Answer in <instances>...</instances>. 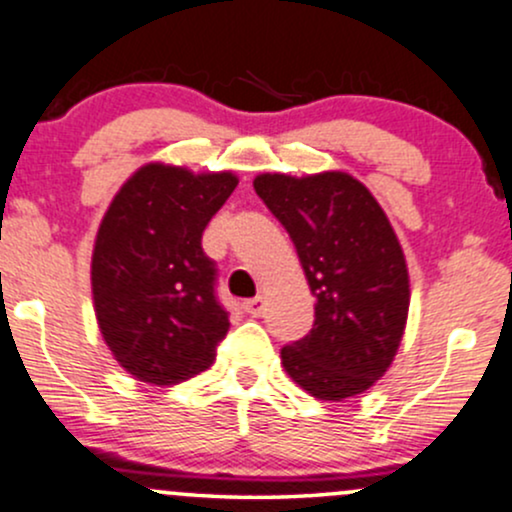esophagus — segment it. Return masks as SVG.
I'll use <instances>...</instances> for the list:
<instances>
[{"instance_id":"1","label":"esophagus","mask_w":512,"mask_h":512,"mask_svg":"<svg viewBox=\"0 0 512 512\" xmlns=\"http://www.w3.org/2000/svg\"><path fill=\"white\" fill-rule=\"evenodd\" d=\"M243 308L248 315L260 317V315H264V310H267V301H264L262 296H255V298H250V301H245Z\"/></svg>"}]
</instances>
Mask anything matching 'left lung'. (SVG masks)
<instances>
[{"label": "left lung", "mask_w": 512, "mask_h": 512, "mask_svg": "<svg viewBox=\"0 0 512 512\" xmlns=\"http://www.w3.org/2000/svg\"><path fill=\"white\" fill-rule=\"evenodd\" d=\"M255 192L289 231L315 296L313 330L281 349L293 383L327 402L383 378L409 313L404 252L375 197L346 173H264Z\"/></svg>", "instance_id": "8db88e82"}]
</instances>
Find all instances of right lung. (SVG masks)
I'll list each match as a JSON object with an SVG mask.
<instances>
[{
    "mask_svg": "<svg viewBox=\"0 0 512 512\" xmlns=\"http://www.w3.org/2000/svg\"><path fill=\"white\" fill-rule=\"evenodd\" d=\"M238 178L149 163L105 211L91 260L105 344L142 383L178 385L214 363L228 313L202 233Z\"/></svg>",
    "mask_w": 512,
    "mask_h": 512,
    "instance_id": "add662e5",
    "label": "right lung"
}]
</instances>
